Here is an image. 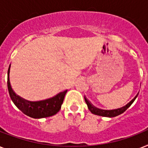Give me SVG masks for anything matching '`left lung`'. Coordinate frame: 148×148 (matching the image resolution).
Instances as JSON below:
<instances>
[{
    "label": "left lung",
    "mask_w": 148,
    "mask_h": 148,
    "mask_svg": "<svg viewBox=\"0 0 148 148\" xmlns=\"http://www.w3.org/2000/svg\"><path fill=\"white\" fill-rule=\"evenodd\" d=\"M138 94L136 95V97L132 100V101L127 104L126 106H124L123 108H119V109H116V110H101V109H98V108H95L94 106L91 105V103L89 102V101L86 99V97H84L85 99V102L87 103V105H88V109L90 110V111L94 114L96 115H99V116H102V117H116V116H118V115L121 114L122 113H124L125 110L127 109V108L130 107V106L132 104L134 100L136 99V97H138Z\"/></svg>",
    "instance_id": "1"
}]
</instances>
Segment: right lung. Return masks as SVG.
<instances>
[{"label": "right lung", "instance_id": "right-lung-1", "mask_svg": "<svg viewBox=\"0 0 148 148\" xmlns=\"http://www.w3.org/2000/svg\"><path fill=\"white\" fill-rule=\"evenodd\" d=\"M10 67V65L9 66L8 71V88L9 95L14 103L24 114L33 118H43L53 116L60 110L64 96L67 91V90L59 93L55 97L45 101L36 102L26 101L16 95L11 88L9 79Z\"/></svg>", "mask_w": 148, "mask_h": 148}]
</instances>
